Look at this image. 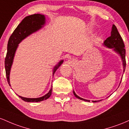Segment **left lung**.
Returning a JSON list of instances; mask_svg holds the SVG:
<instances>
[{
	"instance_id": "8db88e82",
	"label": "left lung",
	"mask_w": 129,
	"mask_h": 129,
	"mask_svg": "<svg viewBox=\"0 0 129 129\" xmlns=\"http://www.w3.org/2000/svg\"><path fill=\"white\" fill-rule=\"evenodd\" d=\"M104 44V46L108 47V48L113 49V50H115L116 52L118 53V54L121 56V59H122V61L123 68H124V71H125V66H126V61H125V49L124 48V47H125V46H124V42H123L122 38H121V35H120L119 32H118V30H117L116 27L115 25H113L112 30H111V36L107 38L105 40ZM73 92L74 96H76L77 98H78V99L82 100V101H84L89 102V100L84 99L83 98L77 96L74 91H73ZM98 101H93L92 102H98Z\"/></svg>"
}]
</instances>
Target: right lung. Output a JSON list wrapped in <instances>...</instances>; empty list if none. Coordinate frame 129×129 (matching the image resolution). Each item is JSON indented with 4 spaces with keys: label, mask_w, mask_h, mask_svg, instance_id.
I'll use <instances>...</instances> for the list:
<instances>
[{
    "label": "right lung",
    "mask_w": 129,
    "mask_h": 129,
    "mask_svg": "<svg viewBox=\"0 0 129 129\" xmlns=\"http://www.w3.org/2000/svg\"><path fill=\"white\" fill-rule=\"evenodd\" d=\"M44 23H45V16L43 14H34L28 16L21 21L16 28L14 30L12 35L10 36L7 45V53L5 59V68L7 79L10 86V69L13 64L14 54L18 48V44L21 43L22 40L25 39L28 35L40 29ZM63 60H61L58 64L55 66L53 71V75L54 74L55 72L58 68V67H60V65L63 63ZM52 91V87L50 88L48 93L46 94L44 96L39 98H27L19 96V97L25 102H38L48 99L51 96Z\"/></svg>",
    "instance_id": "obj_1"
}]
</instances>
